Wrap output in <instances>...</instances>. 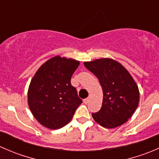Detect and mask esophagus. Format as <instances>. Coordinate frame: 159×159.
<instances>
[{
  "instance_id": "obj_1",
  "label": "esophagus",
  "mask_w": 159,
  "mask_h": 159,
  "mask_svg": "<svg viewBox=\"0 0 159 159\" xmlns=\"http://www.w3.org/2000/svg\"><path fill=\"white\" fill-rule=\"evenodd\" d=\"M83 102H84V104H88V103H89V98L84 99V101H83Z\"/></svg>"
}]
</instances>
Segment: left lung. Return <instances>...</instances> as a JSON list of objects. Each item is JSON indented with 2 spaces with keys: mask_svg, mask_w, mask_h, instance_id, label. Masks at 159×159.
Here are the masks:
<instances>
[{
  "mask_svg": "<svg viewBox=\"0 0 159 159\" xmlns=\"http://www.w3.org/2000/svg\"><path fill=\"white\" fill-rule=\"evenodd\" d=\"M84 65L98 78L103 91L102 108L92 113L94 121L106 129L129 121L139 103V88L129 72L111 58L97 59Z\"/></svg>",
  "mask_w": 159,
  "mask_h": 159,
  "instance_id": "obj_1",
  "label": "left lung"
}]
</instances>
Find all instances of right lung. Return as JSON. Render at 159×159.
Returning a JSON list of instances; mask_svg holds the SVG:
<instances>
[{"instance_id": "obj_1", "label": "right lung", "mask_w": 159, "mask_h": 159, "mask_svg": "<svg viewBox=\"0 0 159 159\" xmlns=\"http://www.w3.org/2000/svg\"><path fill=\"white\" fill-rule=\"evenodd\" d=\"M80 62L55 56L37 70L28 91L29 108L37 121L49 129L66 125L82 103L70 78Z\"/></svg>"}]
</instances>
